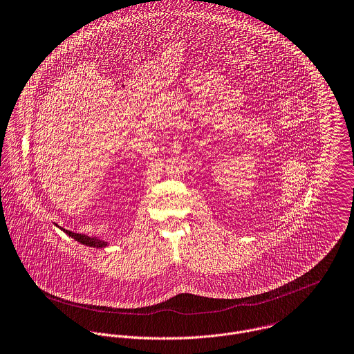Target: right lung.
<instances>
[{
    "instance_id": "obj_1",
    "label": "right lung",
    "mask_w": 354,
    "mask_h": 354,
    "mask_svg": "<svg viewBox=\"0 0 354 354\" xmlns=\"http://www.w3.org/2000/svg\"><path fill=\"white\" fill-rule=\"evenodd\" d=\"M55 226H56V227H59L63 233H66L68 237L74 239L75 241H78L80 244H82V245H85V247H92V248H106V247H109V245H110V243H107V241H104V240H100L99 237H89V236H85V234L73 233V232H70V230H67V229H63V227H60V226H57V225H55Z\"/></svg>"
}]
</instances>
